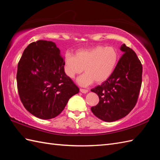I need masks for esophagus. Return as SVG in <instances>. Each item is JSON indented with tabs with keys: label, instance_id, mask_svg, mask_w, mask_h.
Masks as SVG:
<instances>
[{
	"label": "esophagus",
	"instance_id": "34e87169",
	"mask_svg": "<svg viewBox=\"0 0 160 160\" xmlns=\"http://www.w3.org/2000/svg\"><path fill=\"white\" fill-rule=\"evenodd\" d=\"M80 91L81 93H86L88 92V90L87 89H80Z\"/></svg>",
	"mask_w": 160,
	"mask_h": 160
}]
</instances>
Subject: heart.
Returning a JSON list of instances; mask_svg holds the SVG:
<instances>
[{
  "instance_id": "b5f03b06",
  "label": "heart",
  "mask_w": 160,
  "mask_h": 160,
  "mask_svg": "<svg viewBox=\"0 0 160 160\" xmlns=\"http://www.w3.org/2000/svg\"><path fill=\"white\" fill-rule=\"evenodd\" d=\"M119 60L118 50L113 47L96 46L89 49H79L74 56L67 53L64 60V71L67 76L73 78L76 75L86 71L78 78L81 86L102 83L108 80L113 73Z\"/></svg>"
}]
</instances>
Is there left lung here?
Returning a JSON list of instances; mask_svg holds the SVG:
<instances>
[{
	"label": "left lung",
	"instance_id": "left-lung-1",
	"mask_svg": "<svg viewBox=\"0 0 160 160\" xmlns=\"http://www.w3.org/2000/svg\"><path fill=\"white\" fill-rule=\"evenodd\" d=\"M123 55L108 80L91 91L99 103L91 108L100 120L114 122L127 115L137 103L142 85V65L133 50L123 44Z\"/></svg>",
	"mask_w": 160,
	"mask_h": 160
}]
</instances>
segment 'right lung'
Returning <instances> with one entry per match:
<instances>
[{
	"label": "right lung",
	"instance_id": "right-lung-1",
	"mask_svg": "<svg viewBox=\"0 0 160 160\" xmlns=\"http://www.w3.org/2000/svg\"><path fill=\"white\" fill-rule=\"evenodd\" d=\"M64 58L52 41L40 40L24 50L18 64L17 87L23 106L34 116H58L79 88L64 71Z\"/></svg>",
	"mask_w": 160,
	"mask_h": 160
}]
</instances>
